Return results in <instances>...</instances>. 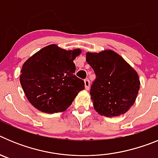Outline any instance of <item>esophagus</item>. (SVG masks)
Masks as SVG:
<instances>
[{
  "label": "esophagus",
  "instance_id": "34e87169",
  "mask_svg": "<svg viewBox=\"0 0 158 158\" xmlns=\"http://www.w3.org/2000/svg\"><path fill=\"white\" fill-rule=\"evenodd\" d=\"M85 87L86 90H89V87H90V83H89V81L88 79L85 80Z\"/></svg>",
  "mask_w": 158,
  "mask_h": 158
}]
</instances>
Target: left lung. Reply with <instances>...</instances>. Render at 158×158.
Segmentation results:
<instances>
[{
	"label": "left lung",
	"instance_id": "obj_1",
	"mask_svg": "<svg viewBox=\"0 0 158 158\" xmlns=\"http://www.w3.org/2000/svg\"><path fill=\"white\" fill-rule=\"evenodd\" d=\"M86 62L96 76L90 89L95 111L106 117L126 113L135 104L140 89L136 70L111 50L87 52Z\"/></svg>",
	"mask_w": 158,
	"mask_h": 158
}]
</instances>
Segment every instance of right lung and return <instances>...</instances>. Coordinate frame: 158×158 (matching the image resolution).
I'll return each instance as SVG.
<instances>
[{
  "instance_id": "add662e5",
  "label": "right lung",
  "mask_w": 158,
  "mask_h": 158,
  "mask_svg": "<svg viewBox=\"0 0 158 158\" xmlns=\"http://www.w3.org/2000/svg\"><path fill=\"white\" fill-rule=\"evenodd\" d=\"M81 49L66 51L51 44L23 64L19 81L28 101L42 112H62L71 105L85 82L74 75Z\"/></svg>"
}]
</instances>
